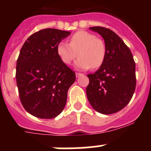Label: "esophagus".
Returning <instances> with one entry per match:
<instances>
[{"label":"esophagus","instance_id":"esophagus-1","mask_svg":"<svg viewBox=\"0 0 151 151\" xmlns=\"http://www.w3.org/2000/svg\"><path fill=\"white\" fill-rule=\"evenodd\" d=\"M82 76H83V74H82V73H76V78H78V77Z\"/></svg>","mask_w":151,"mask_h":151}]
</instances>
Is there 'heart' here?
Instances as JSON below:
<instances>
[{
	"mask_svg": "<svg viewBox=\"0 0 151 151\" xmlns=\"http://www.w3.org/2000/svg\"><path fill=\"white\" fill-rule=\"evenodd\" d=\"M57 53L63 63L69 65L77 55L75 66L79 69L99 68L106 57V47L102 40L85 31H78L70 37L69 44L61 41L57 46Z\"/></svg>",
	"mask_w": 151,
	"mask_h": 151,
	"instance_id": "1",
	"label": "heart"
}]
</instances>
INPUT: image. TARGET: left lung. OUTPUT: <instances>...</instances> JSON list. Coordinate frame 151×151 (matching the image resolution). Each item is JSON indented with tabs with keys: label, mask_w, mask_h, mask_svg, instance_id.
Instances as JSON below:
<instances>
[{
	"label": "left lung",
	"mask_w": 151,
	"mask_h": 151,
	"mask_svg": "<svg viewBox=\"0 0 151 151\" xmlns=\"http://www.w3.org/2000/svg\"><path fill=\"white\" fill-rule=\"evenodd\" d=\"M89 29L104 38L106 57L99 69L87 76L88 100L98 113H117L129 104L135 90V63L131 50L114 32L101 26Z\"/></svg>",
	"instance_id": "left-lung-1"
}]
</instances>
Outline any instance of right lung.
<instances>
[{
	"label": "right lung",
	"mask_w": 151,
	"mask_h": 151,
	"mask_svg": "<svg viewBox=\"0 0 151 151\" xmlns=\"http://www.w3.org/2000/svg\"><path fill=\"white\" fill-rule=\"evenodd\" d=\"M70 34L42 29L28 38L21 48L16 69L17 87L22 106L34 116L54 118L65 107L76 74L60 59L57 46Z\"/></svg>",
	"instance_id": "obj_1"
}]
</instances>
